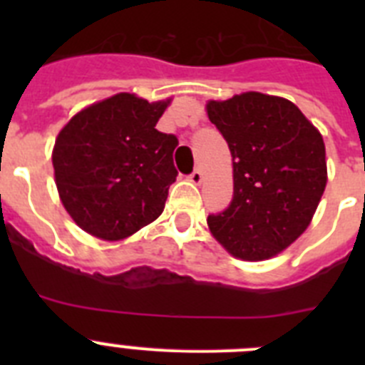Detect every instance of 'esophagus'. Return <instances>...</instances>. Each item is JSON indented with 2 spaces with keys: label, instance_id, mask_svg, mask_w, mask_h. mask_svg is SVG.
Here are the masks:
<instances>
[{
  "label": "esophagus",
  "instance_id": "1",
  "mask_svg": "<svg viewBox=\"0 0 365 365\" xmlns=\"http://www.w3.org/2000/svg\"><path fill=\"white\" fill-rule=\"evenodd\" d=\"M188 179L192 180L193 185H201V180H202V173H201V170H193V172L190 173Z\"/></svg>",
  "mask_w": 365,
  "mask_h": 365
}]
</instances>
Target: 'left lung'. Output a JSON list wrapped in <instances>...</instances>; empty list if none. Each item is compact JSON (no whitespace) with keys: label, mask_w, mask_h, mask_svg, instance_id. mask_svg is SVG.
Instances as JSON below:
<instances>
[{"label":"left lung","mask_w":365,"mask_h":365,"mask_svg":"<svg viewBox=\"0 0 365 365\" xmlns=\"http://www.w3.org/2000/svg\"><path fill=\"white\" fill-rule=\"evenodd\" d=\"M206 111L234 160V197L225 210L208 215V227L235 257L276 256L309 227L324 195V138L279 96L243 93L212 100Z\"/></svg>","instance_id":"obj_1"}]
</instances>
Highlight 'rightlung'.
Listing matches in <instances>:
<instances>
[{
    "mask_svg": "<svg viewBox=\"0 0 365 365\" xmlns=\"http://www.w3.org/2000/svg\"><path fill=\"white\" fill-rule=\"evenodd\" d=\"M166 106L118 93L74 115L60 131L54 177L80 228L102 240H124L163 214L179 144L175 135L155 130Z\"/></svg>",
    "mask_w": 365,
    "mask_h": 365,
    "instance_id": "obj_1",
    "label": "right lung"
}]
</instances>
